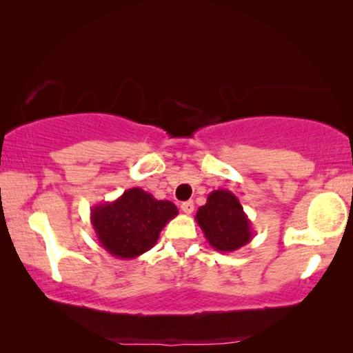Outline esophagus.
Returning <instances> with one entry per match:
<instances>
[{
    "instance_id": "1",
    "label": "esophagus",
    "mask_w": 353,
    "mask_h": 353,
    "mask_svg": "<svg viewBox=\"0 0 353 353\" xmlns=\"http://www.w3.org/2000/svg\"><path fill=\"white\" fill-rule=\"evenodd\" d=\"M181 208H182V212H183L185 214L193 213V210H194V204H193V201L182 202V204H181Z\"/></svg>"
}]
</instances>
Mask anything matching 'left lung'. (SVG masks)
I'll return each mask as SVG.
<instances>
[{"mask_svg":"<svg viewBox=\"0 0 353 353\" xmlns=\"http://www.w3.org/2000/svg\"><path fill=\"white\" fill-rule=\"evenodd\" d=\"M194 219L208 244L219 252H234L246 246L254 236L248 214L229 190L212 191L205 205L198 208Z\"/></svg>","mask_w":353,"mask_h":353,"instance_id":"1","label":"left lung"}]
</instances>
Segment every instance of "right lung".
Returning a JSON list of instances; mask_svg holds the SVG:
<instances>
[{"instance_id":"1","label":"right lung","mask_w":353,"mask_h":353,"mask_svg":"<svg viewBox=\"0 0 353 353\" xmlns=\"http://www.w3.org/2000/svg\"><path fill=\"white\" fill-rule=\"evenodd\" d=\"M170 201H157L141 188H129L112 202L92 207L90 219L101 246L117 259H137L154 248L166 223L177 216Z\"/></svg>"}]
</instances>
